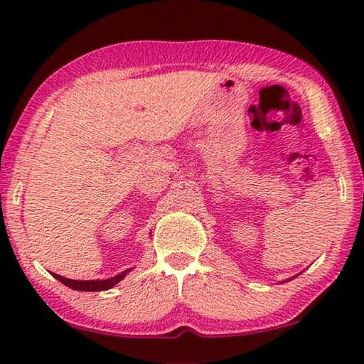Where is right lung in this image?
I'll return each mask as SVG.
<instances>
[{
	"mask_svg": "<svg viewBox=\"0 0 364 364\" xmlns=\"http://www.w3.org/2000/svg\"><path fill=\"white\" fill-rule=\"evenodd\" d=\"M130 271V269H127ZM127 271H123V273L114 276V278L110 279H104V281H73V279H67V278H63V276L59 274H54V278L59 279L63 284H65L67 287L73 289V291H91V292H96V291H107V289L114 287L117 282H119L123 276L127 274Z\"/></svg>",
	"mask_w": 364,
	"mask_h": 364,
	"instance_id": "1",
	"label": "right lung"
}]
</instances>
